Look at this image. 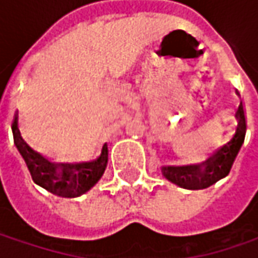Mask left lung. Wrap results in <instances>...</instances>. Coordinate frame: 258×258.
Wrapping results in <instances>:
<instances>
[{
    "mask_svg": "<svg viewBox=\"0 0 258 258\" xmlns=\"http://www.w3.org/2000/svg\"><path fill=\"white\" fill-rule=\"evenodd\" d=\"M235 117L238 120L235 134L243 137V136H245V117L241 102H240V107L235 112ZM243 141H244V137H243ZM238 150H233V148L228 150V147L224 146L214 156L210 157L209 160L206 161V164L201 163L200 165L163 167L161 173L168 181H171L175 185L181 187V188L203 190V188H207L210 185L216 184L218 180H221V178L228 175Z\"/></svg>",
    "mask_w": 258,
    "mask_h": 258,
    "instance_id": "8db88e82",
    "label": "left lung"
}]
</instances>
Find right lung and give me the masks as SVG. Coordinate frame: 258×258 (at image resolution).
<instances>
[{
    "mask_svg": "<svg viewBox=\"0 0 258 258\" xmlns=\"http://www.w3.org/2000/svg\"><path fill=\"white\" fill-rule=\"evenodd\" d=\"M14 143L21 156L27 160L34 182L49 191L51 194L64 199H76L91 190L100 181L108 163V147L104 144L101 156L95 161L83 164H68L66 168H62L61 174H58L55 171L57 167L51 165L47 160L37 161V156L34 157L31 153H27L25 147H23V141H20V137H15Z\"/></svg>",
    "mask_w": 258,
    "mask_h": 258,
    "instance_id": "obj_1",
    "label": "right lung"
}]
</instances>
